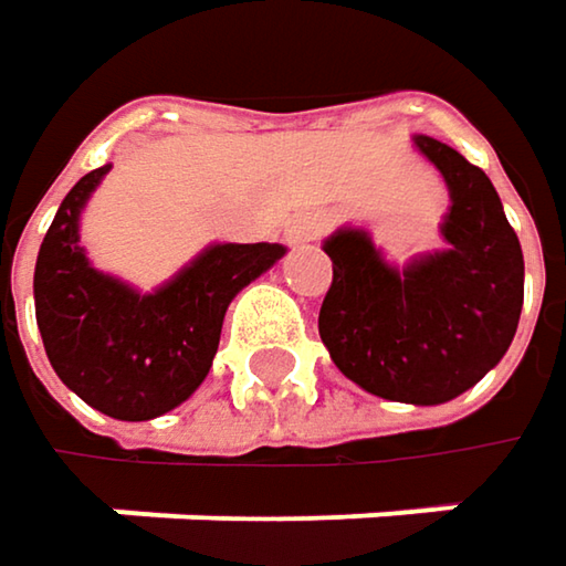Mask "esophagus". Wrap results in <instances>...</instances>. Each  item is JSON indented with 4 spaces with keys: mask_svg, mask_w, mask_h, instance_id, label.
<instances>
[{
    "mask_svg": "<svg viewBox=\"0 0 566 566\" xmlns=\"http://www.w3.org/2000/svg\"><path fill=\"white\" fill-rule=\"evenodd\" d=\"M322 231H325L322 218H316V214H303V218H296V221H293V228H290V244L316 241Z\"/></svg>",
    "mask_w": 566,
    "mask_h": 566,
    "instance_id": "1",
    "label": "esophagus"
}]
</instances>
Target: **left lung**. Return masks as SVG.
<instances>
[{
    "label": "left lung",
    "mask_w": 566,
    "mask_h": 566,
    "mask_svg": "<svg viewBox=\"0 0 566 566\" xmlns=\"http://www.w3.org/2000/svg\"><path fill=\"white\" fill-rule=\"evenodd\" d=\"M417 146L450 185V248L394 270L365 231L332 234L318 335L335 368L365 390L400 403H443L509 352L525 300V260L489 176L440 139L417 136Z\"/></svg>",
    "instance_id": "obj_1"
}]
</instances>
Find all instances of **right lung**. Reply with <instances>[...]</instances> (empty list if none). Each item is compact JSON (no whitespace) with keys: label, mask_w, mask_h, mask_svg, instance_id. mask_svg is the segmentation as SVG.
Segmentation results:
<instances>
[{"label":"right lung","mask_w":566,"mask_h":566,"mask_svg":"<svg viewBox=\"0 0 566 566\" xmlns=\"http://www.w3.org/2000/svg\"><path fill=\"white\" fill-rule=\"evenodd\" d=\"M106 169L61 201L35 263V316L57 378L116 420H153L205 381L231 300L270 270L280 244H214L163 290L139 296L97 273L77 244V218Z\"/></svg>","instance_id":"1"}]
</instances>
